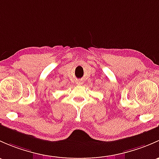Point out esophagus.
<instances>
[{
	"instance_id": "34e87169",
	"label": "esophagus",
	"mask_w": 159,
	"mask_h": 159,
	"mask_svg": "<svg viewBox=\"0 0 159 159\" xmlns=\"http://www.w3.org/2000/svg\"><path fill=\"white\" fill-rule=\"evenodd\" d=\"M76 84L79 85V86H80V85L83 84V82H82L81 80H78V81H76Z\"/></svg>"
}]
</instances>
